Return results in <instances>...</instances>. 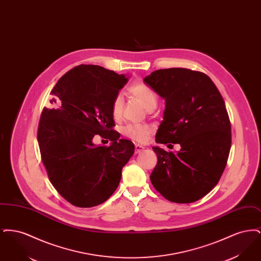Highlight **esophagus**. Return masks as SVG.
I'll list each match as a JSON object with an SVG mask.
<instances>
[{"instance_id":"1","label":"esophagus","mask_w":261,"mask_h":261,"mask_svg":"<svg viewBox=\"0 0 261 261\" xmlns=\"http://www.w3.org/2000/svg\"><path fill=\"white\" fill-rule=\"evenodd\" d=\"M145 149V148L143 147V146H140V145H136L135 146V153H140V152H142L143 150Z\"/></svg>"}]
</instances>
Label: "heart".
<instances>
[{
  "instance_id": "b5f03b06",
  "label": "heart",
  "mask_w": 261,
  "mask_h": 261,
  "mask_svg": "<svg viewBox=\"0 0 261 261\" xmlns=\"http://www.w3.org/2000/svg\"><path fill=\"white\" fill-rule=\"evenodd\" d=\"M129 93L138 99L146 110L154 109L158 102L155 94L144 84H135L129 88ZM123 110V98L119 94L112 102V114L114 117H120ZM123 134L139 144H146L151 134V129L148 125H128L123 129Z\"/></svg>"
}]
</instances>
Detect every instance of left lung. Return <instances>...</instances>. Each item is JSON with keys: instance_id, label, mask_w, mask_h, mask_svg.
Here are the masks:
<instances>
[{"instance_id": "1", "label": "left lung", "mask_w": 261, "mask_h": 261, "mask_svg": "<svg viewBox=\"0 0 261 261\" xmlns=\"http://www.w3.org/2000/svg\"><path fill=\"white\" fill-rule=\"evenodd\" d=\"M144 82L165 100L155 142L181 146L176 153L152 147L158 163L151 184L170 201L199 200L218 183L231 149L223 98L207 75L187 68L155 70Z\"/></svg>"}]
</instances>
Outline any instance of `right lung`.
Segmentation results:
<instances>
[{
  "instance_id": "right-lung-1",
  "label": "right lung",
  "mask_w": 261,
  "mask_h": 261,
  "mask_svg": "<svg viewBox=\"0 0 261 261\" xmlns=\"http://www.w3.org/2000/svg\"><path fill=\"white\" fill-rule=\"evenodd\" d=\"M127 81L99 65L81 64L51 90L56 107L43 109L37 135L42 161L53 186L75 206L92 207L109 199L134 153V144L112 130V102ZM96 135L112 144L96 146Z\"/></svg>"
}]
</instances>
